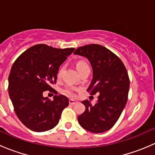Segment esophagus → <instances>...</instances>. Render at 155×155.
Returning <instances> with one entry per match:
<instances>
[{
  "label": "esophagus",
  "mask_w": 155,
  "mask_h": 155,
  "mask_svg": "<svg viewBox=\"0 0 155 155\" xmlns=\"http://www.w3.org/2000/svg\"><path fill=\"white\" fill-rule=\"evenodd\" d=\"M76 101H75V100H73V99H70L69 100V104H71V105H73V104H76Z\"/></svg>",
  "instance_id": "esophagus-1"
}]
</instances>
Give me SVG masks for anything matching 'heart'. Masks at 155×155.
<instances>
[{
	"mask_svg": "<svg viewBox=\"0 0 155 155\" xmlns=\"http://www.w3.org/2000/svg\"><path fill=\"white\" fill-rule=\"evenodd\" d=\"M88 67V65H87V64L86 62H85L84 61H78L77 63H76V68H77L78 71L80 72L82 71L83 69L86 68ZM64 66H62L61 67V68L59 69L58 72L57 73V77L58 79H61L62 76V75H63L64 73ZM77 91V89L75 88V87H68L66 89L64 90V92L67 94H68L69 96H75V92Z\"/></svg>",
	"mask_w": 155,
	"mask_h": 155,
	"instance_id": "1",
	"label": "heart"
}]
</instances>
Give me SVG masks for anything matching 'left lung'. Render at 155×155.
<instances>
[{
  "mask_svg": "<svg viewBox=\"0 0 155 155\" xmlns=\"http://www.w3.org/2000/svg\"><path fill=\"white\" fill-rule=\"evenodd\" d=\"M74 54L90 61L93 79L87 91L91 95L99 94L94 105L87 100L82 101L85 111L78 116V121L90 132L109 130L118 121L127 101L130 79L125 66L116 54L98 44L81 46Z\"/></svg>",
  "mask_w": 155,
  "mask_h": 155,
  "instance_id": "left-lung-1",
  "label": "left lung"
}]
</instances>
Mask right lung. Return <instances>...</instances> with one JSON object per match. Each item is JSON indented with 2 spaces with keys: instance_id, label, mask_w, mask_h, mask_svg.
Listing matches in <instances>:
<instances>
[{
  "instance_id": "obj_1",
  "label": "right lung",
  "mask_w": 155,
  "mask_h": 155,
  "mask_svg": "<svg viewBox=\"0 0 155 155\" xmlns=\"http://www.w3.org/2000/svg\"><path fill=\"white\" fill-rule=\"evenodd\" d=\"M74 50L37 44L20 54L12 64L9 95L18 119L31 130L43 132L58 124L68 98L59 94L51 101L43 93L53 89L50 85L56 83L59 68Z\"/></svg>"
}]
</instances>
